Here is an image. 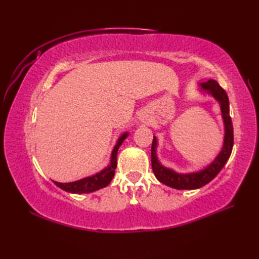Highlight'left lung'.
Wrapping results in <instances>:
<instances>
[{
    "mask_svg": "<svg viewBox=\"0 0 259 259\" xmlns=\"http://www.w3.org/2000/svg\"><path fill=\"white\" fill-rule=\"evenodd\" d=\"M199 90L203 94H208V95L218 101L222 111V117L224 120V143L216 158L204 168L192 171V173H178V171H175L174 169L164 166L159 161L158 154H156L158 139L153 136L151 147V164L154 176L162 184L177 190L199 189V188L211 182L230 158L233 147V127L229 114V99L228 96H227V93L215 80H208L207 82L200 83Z\"/></svg>",
    "mask_w": 259,
    "mask_h": 259,
    "instance_id": "obj_1",
    "label": "left lung"
}]
</instances>
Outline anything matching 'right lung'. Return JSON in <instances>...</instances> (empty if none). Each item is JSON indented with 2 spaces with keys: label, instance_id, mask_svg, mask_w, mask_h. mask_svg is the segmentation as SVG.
I'll list each match as a JSON object with an SVG mask.
<instances>
[{
  "label": "right lung",
  "instance_id": "obj_1",
  "mask_svg": "<svg viewBox=\"0 0 259 259\" xmlns=\"http://www.w3.org/2000/svg\"><path fill=\"white\" fill-rule=\"evenodd\" d=\"M127 136H128V133L125 132L119 137V139L116 140V144L114 145L111 151L110 163H109V165L106 166L104 169H101L100 171H98V173L94 174L92 176L84 177L82 179L75 180V182H72V183H58L53 180L54 184L64 191H67L70 193H76V194L91 193L101 189V188L107 187L111 183L112 178L114 177L116 163H117L116 162L117 150H119L120 146L123 144V142L126 139Z\"/></svg>",
  "mask_w": 259,
  "mask_h": 259
}]
</instances>
